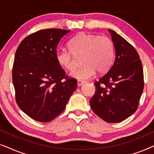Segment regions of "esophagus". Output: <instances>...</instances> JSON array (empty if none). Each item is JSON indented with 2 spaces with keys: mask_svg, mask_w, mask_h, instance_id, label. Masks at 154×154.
Wrapping results in <instances>:
<instances>
[{
  "mask_svg": "<svg viewBox=\"0 0 154 154\" xmlns=\"http://www.w3.org/2000/svg\"><path fill=\"white\" fill-rule=\"evenodd\" d=\"M85 83V82L84 81H77V85L80 87V86H81L82 85H83V84Z\"/></svg>",
  "mask_w": 154,
  "mask_h": 154,
  "instance_id": "34e87169",
  "label": "esophagus"
}]
</instances>
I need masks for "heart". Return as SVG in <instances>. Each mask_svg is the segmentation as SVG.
Masks as SVG:
<instances>
[{"label":"heart","mask_w":154,"mask_h":154,"mask_svg":"<svg viewBox=\"0 0 154 154\" xmlns=\"http://www.w3.org/2000/svg\"><path fill=\"white\" fill-rule=\"evenodd\" d=\"M69 51L57 52V62L63 69L71 71L76 66L75 57L82 58L84 66L72 71L71 76L79 81L89 79L99 73H104L110 69L115 55L114 45L106 35H97L81 32L68 43Z\"/></svg>","instance_id":"obj_1"}]
</instances>
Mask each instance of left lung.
Here are the masks:
<instances>
[{"label":"left lung","mask_w":154,"mask_h":154,"mask_svg":"<svg viewBox=\"0 0 154 154\" xmlns=\"http://www.w3.org/2000/svg\"><path fill=\"white\" fill-rule=\"evenodd\" d=\"M108 31L114 45V63L106 74L94 83L96 92L90 104L104 121L119 123L137 109L144 89V74L140 56L133 46L116 31Z\"/></svg>","instance_id":"obj_1"}]
</instances>
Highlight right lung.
Listing matches in <instances>:
<instances>
[{
    "label": "right lung",
    "instance_id": "right-lung-1",
    "mask_svg": "<svg viewBox=\"0 0 154 154\" xmlns=\"http://www.w3.org/2000/svg\"><path fill=\"white\" fill-rule=\"evenodd\" d=\"M69 30L49 29L29 35L14 56L12 82L17 104L35 121L47 123L64 110L77 87L57 62V47Z\"/></svg>",
    "mask_w": 154,
    "mask_h": 154
}]
</instances>
